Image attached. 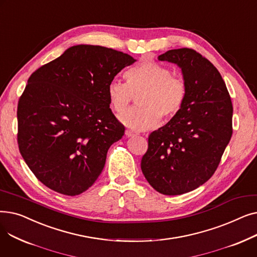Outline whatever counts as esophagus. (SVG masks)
I'll use <instances>...</instances> for the list:
<instances>
[{
  "mask_svg": "<svg viewBox=\"0 0 257 257\" xmlns=\"http://www.w3.org/2000/svg\"><path fill=\"white\" fill-rule=\"evenodd\" d=\"M125 136H126L127 138H133V137H136V136H137V133H136V132H133V131H131V130H126V132H125Z\"/></svg>",
  "mask_w": 257,
  "mask_h": 257,
  "instance_id": "esophagus-1",
  "label": "esophagus"
}]
</instances>
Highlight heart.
<instances>
[{
    "instance_id": "b5f03b06",
    "label": "heart",
    "mask_w": 257,
    "mask_h": 257,
    "mask_svg": "<svg viewBox=\"0 0 257 257\" xmlns=\"http://www.w3.org/2000/svg\"><path fill=\"white\" fill-rule=\"evenodd\" d=\"M127 83L112 80L107 94L112 109L120 114L127 110L133 97L138 107L120 116V121L130 129L142 131L154 127L161 117L170 120L176 116L186 99L185 80L172 75L169 67L155 61H143L127 73Z\"/></svg>"
}]
</instances>
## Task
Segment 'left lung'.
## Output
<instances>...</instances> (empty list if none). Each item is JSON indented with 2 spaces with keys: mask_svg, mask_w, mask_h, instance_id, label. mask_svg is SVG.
Segmentation results:
<instances>
[{
  "mask_svg": "<svg viewBox=\"0 0 257 257\" xmlns=\"http://www.w3.org/2000/svg\"><path fill=\"white\" fill-rule=\"evenodd\" d=\"M158 60L177 64L187 85L180 112L153 131L142 158L144 176L158 193L196 190L217 170L232 136V103L215 66L193 49H175Z\"/></svg>",
  "mask_w": 257,
  "mask_h": 257,
  "instance_id": "left-lung-1",
  "label": "left lung"
}]
</instances>
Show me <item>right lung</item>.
<instances>
[{
    "label": "right lung",
    "instance_id": "obj_1",
    "mask_svg": "<svg viewBox=\"0 0 257 257\" xmlns=\"http://www.w3.org/2000/svg\"><path fill=\"white\" fill-rule=\"evenodd\" d=\"M136 61L113 49L78 45L30 76L18 105V143L40 182L76 196L98 179L108 149L125 132L109 108L108 84Z\"/></svg>",
    "mask_w": 257,
    "mask_h": 257
}]
</instances>
